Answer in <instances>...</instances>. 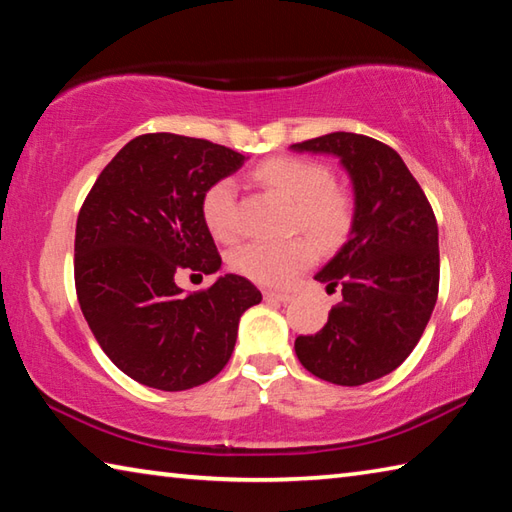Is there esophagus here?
Wrapping results in <instances>:
<instances>
[{"instance_id": "esophagus-1", "label": "esophagus", "mask_w": 512, "mask_h": 512, "mask_svg": "<svg viewBox=\"0 0 512 512\" xmlns=\"http://www.w3.org/2000/svg\"><path fill=\"white\" fill-rule=\"evenodd\" d=\"M264 298L266 300H277V302H289L293 296L287 291H273V289H266L264 291Z\"/></svg>"}]
</instances>
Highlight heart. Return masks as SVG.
<instances>
[{
	"label": "heart",
	"mask_w": 512,
	"mask_h": 512,
	"mask_svg": "<svg viewBox=\"0 0 512 512\" xmlns=\"http://www.w3.org/2000/svg\"><path fill=\"white\" fill-rule=\"evenodd\" d=\"M255 178L277 194L293 201L291 228L305 230L320 248H336L352 228L350 196L332 185L327 167L296 155H277L259 164ZM201 214L214 239L235 241L239 235L237 187L230 178L207 187ZM316 259V248L307 237L287 241H250L230 257L237 273L266 287H287Z\"/></svg>",
	"instance_id": "heart-1"
}]
</instances>
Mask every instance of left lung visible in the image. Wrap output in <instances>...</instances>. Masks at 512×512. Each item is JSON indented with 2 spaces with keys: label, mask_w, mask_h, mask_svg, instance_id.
Returning a JSON list of instances; mask_svg holds the SVG:
<instances>
[{
  "label": "left lung",
  "mask_w": 512,
  "mask_h": 512,
  "mask_svg": "<svg viewBox=\"0 0 512 512\" xmlns=\"http://www.w3.org/2000/svg\"><path fill=\"white\" fill-rule=\"evenodd\" d=\"M341 160L354 189L350 239L314 275L339 287L325 327L298 336L296 354L318 379L361 386L409 357L438 300V223L400 153L357 133H329L291 144Z\"/></svg>",
  "instance_id": "left-lung-1"
}]
</instances>
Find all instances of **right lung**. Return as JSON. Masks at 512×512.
<instances>
[{
  "instance_id": "obj_1",
  "label": "right lung",
  "mask_w": 512,
  "mask_h": 512,
  "mask_svg": "<svg viewBox=\"0 0 512 512\" xmlns=\"http://www.w3.org/2000/svg\"><path fill=\"white\" fill-rule=\"evenodd\" d=\"M228 146L173 133L128 142L99 173L76 221V296L94 339L128 377L187 391L219 375L239 318L262 302L241 275L183 293L180 268L216 273L221 255L201 214L207 187L244 164Z\"/></svg>"
}]
</instances>
